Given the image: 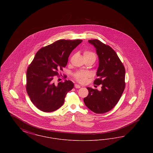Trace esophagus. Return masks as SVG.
<instances>
[{
  "mask_svg": "<svg viewBox=\"0 0 153 153\" xmlns=\"http://www.w3.org/2000/svg\"><path fill=\"white\" fill-rule=\"evenodd\" d=\"M74 87L76 88H80L81 86L79 85H78V84H75L74 85Z\"/></svg>",
  "mask_w": 153,
  "mask_h": 153,
  "instance_id": "34e87169",
  "label": "esophagus"
}]
</instances>
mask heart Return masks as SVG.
<instances>
[{
  "mask_svg": "<svg viewBox=\"0 0 153 153\" xmlns=\"http://www.w3.org/2000/svg\"><path fill=\"white\" fill-rule=\"evenodd\" d=\"M87 56H92L95 57V54L91 51H85L84 53V57ZM74 79L79 81L80 83H85L88 78L90 77V74L87 72H82V71H79L73 74Z\"/></svg>",
  "mask_w": 153,
  "mask_h": 153,
  "instance_id": "obj_1",
  "label": "heart"
}]
</instances>
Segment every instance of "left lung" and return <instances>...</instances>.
<instances>
[{
	"mask_svg": "<svg viewBox=\"0 0 153 153\" xmlns=\"http://www.w3.org/2000/svg\"><path fill=\"white\" fill-rule=\"evenodd\" d=\"M94 45L99 58L94 84L102 85V90L88 87V95L84 99L85 105L97 114L112 109L119 102L125 88V68L116 52L97 39L88 41Z\"/></svg>",
	"mask_w": 153,
	"mask_h": 153,
	"instance_id": "obj_1",
	"label": "left lung"
}]
</instances>
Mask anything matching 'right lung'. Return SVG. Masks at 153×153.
I'll list each match as a JSON object with an SVG mask.
<instances>
[{"instance_id":"add662e5","label":"right lung","mask_w":153,"mask_h":153,"mask_svg":"<svg viewBox=\"0 0 153 153\" xmlns=\"http://www.w3.org/2000/svg\"><path fill=\"white\" fill-rule=\"evenodd\" d=\"M82 40L60 39L40 49L26 73V91L37 108L46 112L54 111L64 104L67 93L74 87L73 82H54L58 71L65 67L68 58Z\"/></svg>"}]
</instances>
